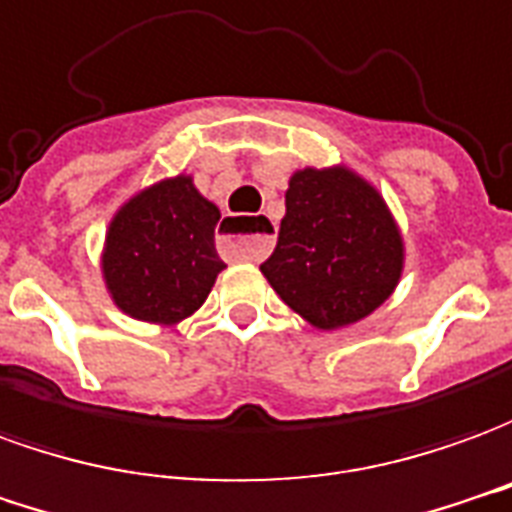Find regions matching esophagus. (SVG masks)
Listing matches in <instances>:
<instances>
[{"label":"esophagus","mask_w":512,"mask_h":512,"mask_svg":"<svg viewBox=\"0 0 512 512\" xmlns=\"http://www.w3.org/2000/svg\"><path fill=\"white\" fill-rule=\"evenodd\" d=\"M223 248L237 256V259H248V262H259L264 259L275 242V226L267 217H253V220H226L223 226Z\"/></svg>","instance_id":"1"}]
</instances>
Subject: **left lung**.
Masks as SVG:
<instances>
[{
  "mask_svg": "<svg viewBox=\"0 0 512 512\" xmlns=\"http://www.w3.org/2000/svg\"><path fill=\"white\" fill-rule=\"evenodd\" d=\"M402 234L372 184L344 165L289 179L273 256L262 264L286 306L320 331L364 320L402 275Z\"/></svg>",
  "mask_w": 512,
  "mask_h": 512,
  "instance_id": "obj_1",
  "label": "left lung"
}]
</instances>
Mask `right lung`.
I'll return each instance as SVG.
<instances>
[{
    "instance_id": "1",
    "label": "right lung",
    "mask_w": 512,
    "mask_h": 512,
    "mask_svg": "<svg viewBox=\"0 0 512 512\" xmlns=\"http://www.w3.org/2000/svg\"><path fill=\"white\" fill-rule=\"evenodd\" d=\"M220 209L176 176L137 192L115 212L101 253V273L123 314L176 325L204 306L217 273Z\"/></svg>"
}]
</instances>
